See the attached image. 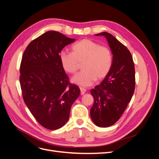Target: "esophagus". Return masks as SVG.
Listing matches in <instances>:
<instances>
[{
  "mask_svg": "<svg viewBox=\"0 0 159 159\" xmlns=\"http://www.w3.org/2000/svg\"><path fill=\"white\" fill-rule=\"evenodd\" d=\"M80 91H81V95H84L85 93L86 92V89L83 88H80Z\"/></svg>",
  "mask_w": 159,
  "mask_h": 159,
  "instance_id": "34e87169",
  "label": "esophagus"
}]
</instances>
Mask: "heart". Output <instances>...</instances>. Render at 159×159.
Segmentation results:
<instances>
[{"mask_svg": "<svg viewBox=\"0 0 159 159\" xmlns=\"http://www.w3.org/2000/svg\"><path fill=\"white\" fill-rule=\"evenodd\" d=\"M71 52L61 51L59 58L67 73L75 74L83 62V71L72 78V82L88 87L95 81L103 80L111 69L113 54L107 46L91 39H83L71 46Z\"/></svg>", "mask_w": 159, "mask_h": 159, "instance_id": "1", "label": "heart"}]
</instances>
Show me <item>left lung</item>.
<instances>
[{
    "label": "left lung",
    "instance_id": "1",
    "mask_svg": "<svg viewBox=\"0 0 159 159\" xmlns=\"http://www.w3.org/2000/svg\"><path fill=\"white\" fill-rule=\"evenodd\" d=\"M103 36L113 54V64L108 75L91 90L94 103L90 116L96 125L107 127L116 123L131 101L135 87L134 65L127 48L108 32Z\"/></svg>",
    "mask_w": 159,
    "mask_h": 159
}]
</instances>
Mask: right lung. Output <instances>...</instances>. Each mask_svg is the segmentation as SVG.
I'll use <instances>...</instances> for the list:
<instances>
[{"label":"right lung","mask_w":159,"mask_h":159,"mask_svg":"<svg viewBox=\"0 0 159 159\" xmlns=\"http://www.w3.org/2000/svg\"><path fill=\"white\" fill-rule=\"evenodd\" d=\"M74 42L60 32L48 31L32 40L22 55L24 102L36 121L50 130L68 122L71 105L80 94L78 86L70 83L59 58L61 50Z\"/></svg>","instance_id":"obj_1"}]
</instances>
